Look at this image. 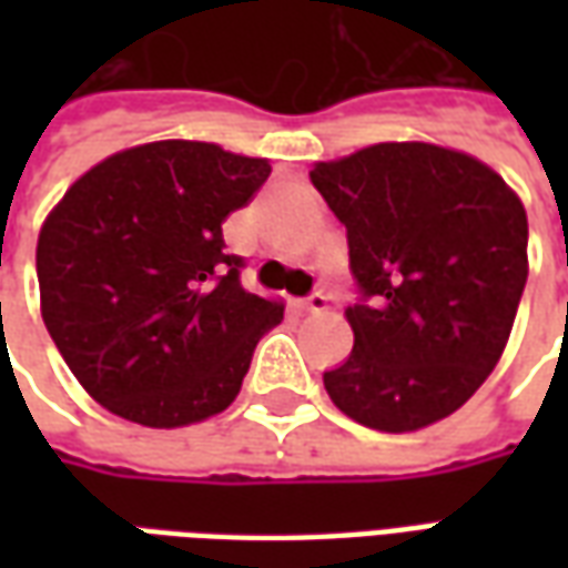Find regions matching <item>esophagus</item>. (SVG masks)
Listing matches in <instances>:
<instances>
[{"instance_id":"34e87169","label":"esophagus","mask_w":568,"mask_h":568,"mask_svg":"<svg viewBox=\"0 0 568 568\" xmlns=\"http://www.w3.org/2000/svg\"><path fill=\"white\" fill-rule=\"evenodd\" d=\"M325 304H328V297L322 295V292H310L304 301H297V307L304 310V313H322V310H325Z\"/></svg>"}]
</instances>
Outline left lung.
Returning <instances> with one entry per match:
<instances>
[{"label": "left lung", "instance_id": "left-lung-1", "mask_svg": "<svg viewBox=\"0 0 568 568\" xmlns=\"http://www.w3.org/2000/svg\"><path fill=\"white\" fill-rule=\"evenodd\" d=\"M346 227L356 344L322 381L346 417L414 432L450 417L496 368L526 285V210L463 151L381 142L316 163Z\"/></svg>", "mask_w": 568, "mask_h": 568}]
</instances>
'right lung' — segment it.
<instances>
[{"mask_svg": "<svg viewBox=\"0 0 568 568\" xmlns=\"http://www.w3.org/2000/svg\"><path fill=\"white\" fill-rule=\"evenodd\" d=\"M271 163L212 142L112 154L39 234L42 320L69 371L118 417L175 428L222 414L283 307L240 283L222 222Z\"/></svg>", "mask_w": 568, "mask_h": 568, "instance_id": "1", "label": "right lung"}]
</instances>
